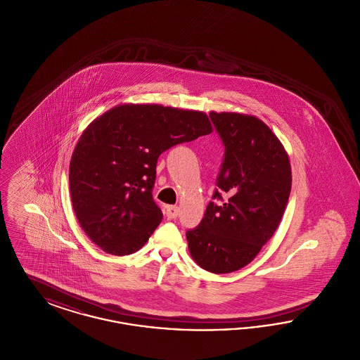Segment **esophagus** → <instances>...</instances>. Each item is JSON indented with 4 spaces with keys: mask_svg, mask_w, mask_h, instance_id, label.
Listing matches in <instances>:
<instances>
[{
    "mask_svg": "<svg viewBox=\"0 0 360 360\" xmlns=\"http://www.w3.org/2000/svg\"><path fill=\"white\" fill-rule=\"evenodd\" d=\"M166 214H167V217L169 219H176L178 217V214H179V207L175 205H170L166 207Z\"/></svg>",
    "mask_w": 360,
    "mask_h": 360,
    "instance_id": "1",
    "label": "esophagus"
}]
</instances>
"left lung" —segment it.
<instances>
[{
	"label": "left lung",
	"instance_id": "obj_1",
	"mask_svg": "<svg viewBox=\"0 0 360 360\" xmlns=\"http://www.w3.org/2000/svg\"><path fill=\"white\" fill-rule=\"evenodd\" d=\"M209 117L223 141V163L213 201L186 239L200 267L226 274L247 266L274 235L290 195V162L257 117L216 112Z\"/></svg>",
	"mask_w": 360,
	"mask_h": 360
}]
</instances>
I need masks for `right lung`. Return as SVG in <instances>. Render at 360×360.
Wrapping results in <instances>:
<instances>
[{
  "label": "right lung",
  "instance_id": "obj_1",
  "mask_svg": "<svg viewBox=\"0 0 360 360\" xmlns=\"http://www.w3.org/2000/svg\"><path fill=\"white\" fill-rule=\"evenodd\" d=\"M212 132L205 113L120 105L93 121L70 162V194L86 235L105 252L140 250L162 221L153 188L162 153Z\"/></svg>",
  "mask_w": 360,
  "mask_h": 360
}]
</instances>
